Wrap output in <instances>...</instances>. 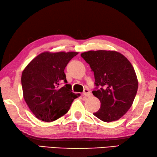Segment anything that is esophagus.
<instances>
[{
	"label": "esophagus",
	"mask_w": 157,
	"mask_h": 157,
	"mask_svg": "<svg viewBox=\"0 0 157 157\" xmlns=\"http://www.w3.org/2000/svg\"><path fill=\"white\" fill-rule=\"evenodd\" d=\"M90 95V91L89 89H85L83 92V96L89 97Z\"/></svg>",
	"instance_id": "esophagus-1"
}]
</instances>
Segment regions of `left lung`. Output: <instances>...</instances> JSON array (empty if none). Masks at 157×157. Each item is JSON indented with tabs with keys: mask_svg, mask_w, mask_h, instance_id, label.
<instances>
[{
	"mask_svg": "<svg viewBox=\"0 0 157 157\" xmlns=\"http://www.w3.org/2000/svg\"><path fill=\"white\" fill-rule=\"evenodd\" d=\"M81 56L94 72L97 88L93 94L101 102L100 109L93 114L106 123L118 120L131 108L138 89L131 63L114 51H90Z\"/></svg>",
	"mask_w": 157,
	"mask_h": 157,
	"instance_id": "left-lung-1",
	"label": "left lung"
}]
</instances>
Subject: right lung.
Here are the masks:
<instances>
[{
  "label": "right lung",
  "mask_w": 157,
  "mask_h": 157,
  "mask_svg": "<svg viewBox=\"0 0 157 157\" xmlns=\"http://www.w3.org/2000/svg\"><path fill=\"white\" fill-rule=\"evenodd\" d=\"M77 52H44L36 56L22 71L23 97L38 119L52 122L65 114L79 94L67 84L64 68ZM66 84L61 86L62 83Z\"/></svg>",
  "instance_id": "obj_1"
}]
</instances>
